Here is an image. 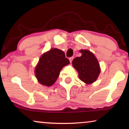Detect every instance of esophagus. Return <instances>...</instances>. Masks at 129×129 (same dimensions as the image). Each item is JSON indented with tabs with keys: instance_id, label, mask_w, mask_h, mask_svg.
<instances>
[{
	"instance_id": "34e87169",
	"label": "esophagus",
	"mask_w": 129,
	"mask_h": 129,
	"mask_svg": "<svg viewBox=\"0 0 129 129\" xmlns=\"http://www.w3.org/2000/svg\"><path fill=\"white\" fill-rule=\"evenodd\" d=\"M73 59H74V57H71L69 58V60H70V63L72 62V60H73Z\"/></svg>"
}]
</instances>
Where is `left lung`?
Returning a JSON list of instances; mask_svg holds the SVG:
<instances>
[{
  "mask_svg": "<svg viewBox=\"0 0 129 129\" xmlns=\"http://www.w3.org/2000/svg\"><path fill=\"white\" fill-rule=\"evenodd\" d=\"M80 57H77L72 61L74 68L79 73V77L82 82L91 84L96 80L100 69L98 60L92 53L87 50H81Z\"/></svg>",
  "mask_w": 129,
  "mask_h": 129,
  "instance_id": "obj_1",
  "label": "left lung"
}]
</instances>
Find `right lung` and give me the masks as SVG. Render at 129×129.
Here are the masks:
<instances>
[{"instance_id": "1", "label": "right lung", "mask_w": 129, "mask_h": 129, "mask_svg": "<svg viewBox=\"0 0 129 129\" xmlns=\"http://www.w3.org/2000/svg\"><path fill=\"white\" fill-rule=\"evenodd\" d=\"M69 63L63 51L52 49L40 58L35 69L36 78L43 85L52 86L57 79L62 68Z\"/></svg>"}]
</instances>
